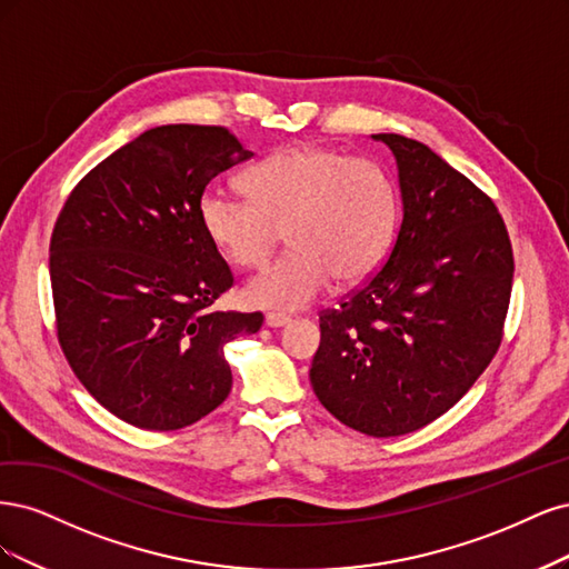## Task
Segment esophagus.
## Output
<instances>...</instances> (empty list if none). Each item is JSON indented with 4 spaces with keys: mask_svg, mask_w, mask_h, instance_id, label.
<instances>
[{
    "mask_svg": "<svg viewBox=\"0 0 569 569\" xmlns=\"http://www.w3.org/2000/svg\"><path fill=\"white\" fill-rule=\"evenodd\" d=\"M264 323L269 326V328H283V326H288L290 323V317H286V315H267L264 317Z\"/></svg>",
    "mask_w": 569,
    "mask_h": 569,
    "instance_id": "obj_1",
    "label": "esophagus"
}]
</instances>
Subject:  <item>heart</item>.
<instances>
[{
  "label": "heart",
  "mask_w": 569,
  "mask_h": 569,
  "mask_svg": "<svg viewBox=\"0 0 569 569\" xmlns=\"http://www.w3.org/2000/svg\"><path fill=\"white\" fill-rule=\"evenodd\" d=\"M243 187L248 198L208 189L200 224L219 254L241 269L264 264L286 231L290 250L246 283L252 307L302 309L333 279L340 286L371 279L392 250L399 198L371 160L292 143L250 168Z\"/></svg>",
  "instance_id": "obj_1"
}]
</instances>
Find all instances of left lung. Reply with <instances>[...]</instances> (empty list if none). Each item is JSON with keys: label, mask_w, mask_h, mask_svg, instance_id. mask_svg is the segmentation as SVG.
Wrapping results in <instances>:
<instances>
[{"label": "left lung", "mask_w": 569, "mask_h": 569, "mask_svg": "<svg viewBox=\"0 0 569 569\" xmlns=\"http://www.w3.org/2000/svg\"><path fill=\"white\" fill-rule=\"evenodd\" d=\"M373 139L397 162L401 227L388 262L321 315L309 380L347 428L397 437L447 413L497 355L512 248L491 198L426 143Z\"/></svg>", "instance_id": "obj_1"}]
</instances>
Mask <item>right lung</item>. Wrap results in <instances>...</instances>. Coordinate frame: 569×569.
Segmentation results:
<instances>
[{
    "mask_svg": "<svg viewBox=\"0 0 569 569\" xmlns=\"http://www.w3.org/2000/svg\"><path fill=\"white\" fill-rule=\"evenodd\" d=\"M252 158L224 127L162 124L70 193L49 246L61 350L124 423L179 430L229 397L224 345L260 311H212L233 277L200 224L210 181Z\"/></svg>",
    "mask_w": 569,
    "mask_h": 569,
    "instance_id": "obj_1",
    "label": "right lung"
}]
</instances>
